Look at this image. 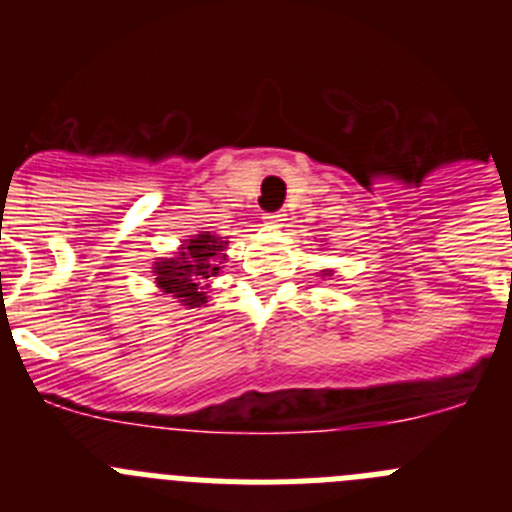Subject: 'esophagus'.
Returning a JSON list of instances; mask_svg holds the SVG:
<instances>
[{
	"label": "esophagus",
	"instance_id": "1",
	"mask_svg": "<svg viewBox=\"0 0 512 512\" xmlns=\"http://www.w3.org/2000/svg\"><path fill=\"white\" fill-rule=\"evenodd\" d=\"M264 223L266 225H282L284 223V212H266Z\"/></svg>",
	"mask_w": 512,
	"mask_h": 512
}]
</instances>
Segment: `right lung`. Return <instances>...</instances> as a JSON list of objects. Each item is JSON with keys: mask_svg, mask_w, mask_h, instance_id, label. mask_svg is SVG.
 <instances>
[{"mask_svg": "<svg viewBox=\"0 0 512 512\" xmlns=\"http://www.w3.org/2000/svg\"><path fill=\"white\" fill-rule=\"evenodd\" d=\"M228 241H220L215 235L202 233L197 238H189L179 256L174 259L156 261L153 274H156L158 287L166 295L182 297L184 305H200L205 302V292H200L207 279L217 277L220 264L225 259L223 248Z\"/></svg>", "mask_w": 512, "mask_h": 512, "instance_id": "add662e5", "label": "right lung"}]
</instances>
